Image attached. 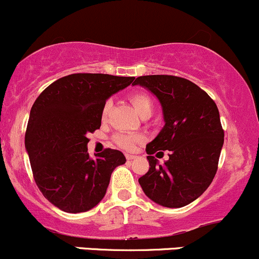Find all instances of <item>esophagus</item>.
I'll use <instances>...</instances> for the list:
<instances>
[{
  "instance_id": "esophagus-1",
  "label": "esophagus",
  "mask_w": 259,
  "mask_h": 259,
  "mask_svg": "<svg viewBox=\"0 0 259 259\" xmlns=\"http://www.w3.org/2000/svg\"><path fill=\"white\" fill-rule=\"evenodd\" d=\"M126 158H127V160H132V159H135L136 155H133V154H126Z\"/></svg>"
}]
</instances>
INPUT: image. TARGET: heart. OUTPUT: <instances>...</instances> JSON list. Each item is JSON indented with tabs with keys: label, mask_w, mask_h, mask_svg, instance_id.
Returning a JSON list of instances; mask_svg holds the SVG:
<instances>
[{
	"label": "heart",
	"mask_w": 259,
	"mask_h": 259,
	"mask_svg": "<svg viewBox=\"0 0 259 259\" xmlns=\"http://www.w3.org/2000/svg\"><path fill=\"white\" fill-rule=\"evenodd\" d=\"M131 102H132L133 107L136 108V111H137L140 115L143 112V111L152 110V107H153L151 97H149L148 95H146V94H142V93L133 94V95L131 96ZM108 107H110V102H106L104 108H102V116H104V117L106 116ZM138 140H140V137H138V136L132 135V133L119 132V133H117V135L113 136V141L116 142V144H118L119 147H122V148H124V149L132 148V147L135 146L136 141H138Z\"/></svg>",
	"instance_id": "obj_1"
}]
</instances>
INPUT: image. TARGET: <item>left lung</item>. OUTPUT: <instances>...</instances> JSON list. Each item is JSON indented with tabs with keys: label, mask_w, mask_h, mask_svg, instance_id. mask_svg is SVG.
I'll list each match as a JSON object with an SVG mask.
<instances>
[{
	"label": "left lung",
	"mask_w": 259,
	"mask_h": 259,
	"mask_svg": "<svg viewBox=\"0 0 259 259\" xmlns=\"http://www.w3.org/2000/svg\"><path fill=\"white\" fill-rule=\"evenodd\" d=\"M157 97L164 126L146 151L149 170L138 179L144 194L164 207H183L208 188L218 170L224 130L213 100L194 82L171 75H146L135 80ZM170 150L159 164L152 155Z\"/></svg>",
	"instance_id": "8db88e82"
}]
</instances>
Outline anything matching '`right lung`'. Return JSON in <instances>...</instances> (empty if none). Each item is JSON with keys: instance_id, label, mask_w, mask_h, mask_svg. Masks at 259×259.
I'll use <instances>...</instances> for the list:
<instances>
[{"instance_id": "right-lung-1", "label": "right lung", "mask_w": 259, "mask_h": 259, "mask_svg": "<svg viewBox=\"0 0 259 259\" xmlns=\"http://www.w3.org/2000/svg\"><path fill=\"white\" fill-rule=\"evenodd\" d=\"M133 76L71 74L58 79L30 108L26 144L33 177L44 197L65 212H85L106 194L123 153L105 149L91 158L89 133L100 128L108 97L123 90Z\"/></svg>"}]
</instances>
